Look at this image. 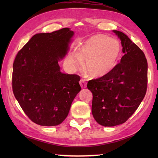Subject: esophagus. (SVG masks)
<instances>
[{
    "label": "esophagus",
    "mask_w": 158,
    "mask_h": 158,
    "mask_svg": "<svg viewBox=\"0 0 158 158\" xmlns=\"http://www.w3.org/2000/svg\"><path fill=\"white\" fill-rule=\"evenodd\" d=\"M79 84L81 85V88H85L86 87V81H85V80L84 79H81L79 81Z\"/></svg>",
    "instance_id": "esophagus-1"
}]
</instances>
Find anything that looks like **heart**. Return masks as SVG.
<instances>
[{
	"mask_svg": "<svg viewBox=\"0 0 158 158\" xmlns=\"http://www.w3.org/2000/svg\"><path fill=\"white\" fill-rule=\"evenodd\" d=\"M121 51V44L117 39L96 34L80 45L78 52L69 53L67 61L70 65L81 67L85 60V68L90 75L102 77L116 65Z\"/></svg>",
	"mask_w": 158,
	"mask_h": 158,
	"instance_id": "obj_1",
	"label": "heart"
}]
</instances>
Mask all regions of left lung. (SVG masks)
Masks as SVG:
<instances>
[{
  "label": "left lung",
  "mask_w": 158,
  "mask_h": 158,
  "mask_svg": "<svg viewBox=\"0 0 158 158\" xmlns=\"http://www.w3.org/2000/svg\"><path fill=\"white\" fill-rule=\"evenodd\" d=\"M113 31L121 39L124 56L109 73L87 84L93 93V116L105 127L124 123L135 113L146 95L148 84L144 53L126 35Z\"/></svg>",
  "instance_id": "8db88e82"
}]
</instances>
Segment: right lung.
Here are the masks:
<instances>
[{
    "instance_id": "add662e5",
    "label": "right lung",
    "mask_w": 158,
    "mask_h": 158,
    "mask_svg": "<svg viewBox=\"0 0 158 158\" xmlns=\"http://www.w3.org/2000/svg\"><path fill=\"white\" fill-rule=\"evenodd\" d=\"M74 32L64 28L37 33L16 56L12 90L32 121L42 126L60 124L80 90V77L60 72L58 61L67 54Z\"/></svg>"
}]
</instances>
